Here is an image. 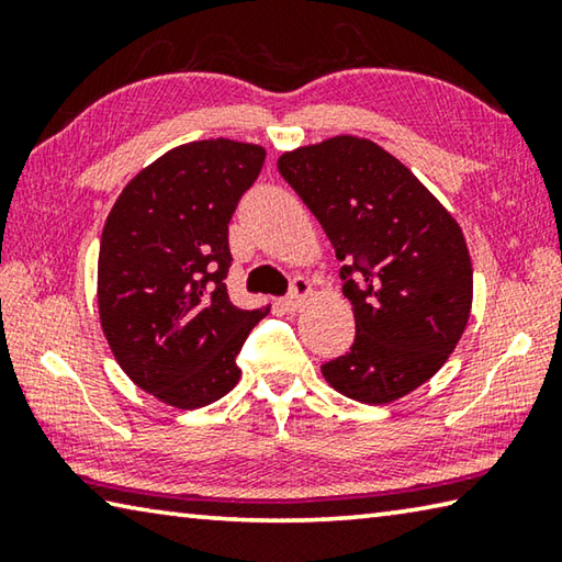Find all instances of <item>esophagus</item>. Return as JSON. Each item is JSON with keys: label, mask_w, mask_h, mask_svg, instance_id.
Here are the masks:
<instances>
[{"label": "esophagus", "mask_w": 562, "mask_h": 562, "mask_svg": "<svg viewBox=\"0 0 562 562\" xmlns=\"http://www.w3.org/2000/svg\"><path fill=\"white\" fill-rule=\"evenodd\" d=\"M310 294H312L310 282L304 280V278H294L292 280V288H290V294L282 300V307L288 310V312H297L302 304L310 300Z\"/></svg>", "instance_id": "obj_1"}]
</instances>
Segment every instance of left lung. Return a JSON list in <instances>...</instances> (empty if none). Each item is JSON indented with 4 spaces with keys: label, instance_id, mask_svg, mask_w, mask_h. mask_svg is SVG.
Returning a JSON list of instances; mask_svg holds the SVG:
<instances>
[{
    "label": "left lung",
    "instance_id": "obj_1",
    "mask_svg": "<svg viewBox=\"0 0 562 562\" xmlns=\"http://www.w3.org/2000/svg\"><path fill=\"white\" fill-rule=\"evenodd\" d=\"M345 262L355 345L322 364L331 389L389 404L439 372L471 315L473 268L456 217L374 140L335 136L278 160Z\"/></svg>",
    "mask_w": 562,
    "mask_h": 562
}]
</instances>
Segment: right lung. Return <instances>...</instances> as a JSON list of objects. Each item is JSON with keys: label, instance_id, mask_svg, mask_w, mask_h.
<instances>
[{"label": "right lung", "instance_id": "1", "mask_svg": "<svg viewBox=\"0 0 562 562\" xmlns=\"http://www.w3.org/2000/svg\"><path fill=\"white\" fill-rule=\"evenodd\" d=\"M265 148L193 140L123 188L101 233L99 315L131 382L176 408H201L240 379L235 357L270 307L227 297V223L258 180Z\"/></svg>", "mask_w": 562, "mask_h": 562}]
</instances>
